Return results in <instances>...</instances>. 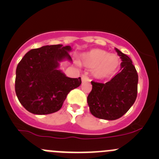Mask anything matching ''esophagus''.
Wrapping results in <instances>:
<instances>
[{"label": "esophagus", "mask_w": 159, "mask_h": 159, "mask_svg": "<svg viewBox=\"0 0 159 159\" xmlns=\"http://www.w3.org/2000/svg\"><path fill=\"white\" fill-rule=\"evenodd\" d=\"M81 81H82V82H84V81H90L91 80H90L89 77L86 76V75H82V76H81Z\"/></svg>", "instance_id": "1"}]
</instances>
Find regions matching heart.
I'll list each match as a JSON object with an SVG mask.
<instances>
[{"instance_id": "1", "label": "heart", "mask_w": 159, "mask_h": 159, "mask_svg": "<svg viewBox=\"0 0 159 159\" xmlns=\"http://www.w3.org/2000/svg\"><path fill=\"white\" fill-rule=\"evenodd\" d=\"M86 67L93 70L98 79H105L113 76L120 66V59L116 54H109L102 49H92L81 56Z\"/></svg>"}]
</instances>
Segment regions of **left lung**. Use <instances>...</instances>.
<instances>
[{
	"instance_id": "left-lung-1",
	"label": "left lung",
	"mask_w": 159,
	"mask_h": 159,
	"mask_svg": "<svg viewBox=\"0 0 159 159\" xmlns=\"http://www.w3.org/2000/svg\"><path fill=\"white\" fill-rule=\"evenodd\" d=\"M122 62L121 72L105 84L91 81L92 90L87 102L96 118L116 120L130 109L137 98L139 76L129 56L115 48Z\"/></svg>"
}]
</instances>
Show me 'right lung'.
<instances>
[{"instance_id": "right-lung-1", "label": "right lung", "mask_w": 159, "mask_h": 159, "mask_svg": "<svg viewBox=\"0 0 159 159\" xmlns=\"http://www.w3.org/2000/svg\"><path fill=\"white\" fill-rule=\"evenodd\" d=\"M70 46L46 45L26 53L16 69L15 92L20 103L35 115H48L61 109L71 90L79 87L81 78L67 77L59 62L71 61Z\"/></svg>"}]
</instances>
